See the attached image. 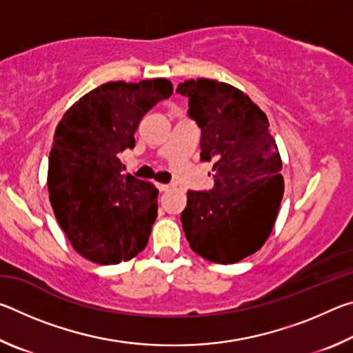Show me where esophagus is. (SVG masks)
I'll use <instances>...</instances> for the list:
<instances>
[{"label":"esophagus","mask_w":353,"mask_h":353,"mask_svg":"<svg viewBox=\"0 0 353 353\" xmlns=\"http://www.w3.org/2000/svg\"><path fill=\"white\" fill-rule=\"evenodd\" d=\"M157 188H159V191H168L171 188V185H168V183H157Z\"/></svg>","instance_id":"obj_1"}]
</instances>
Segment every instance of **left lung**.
<instances>
[{"mask_svg": "<svg viewBox=\"0 0 353 353\" xmlns=\"http://www.w3.org/2000/svg\"><path fill=\"white\" fill-rule=\"evenodd\" d=\"M188 117L201 129V160L214 185L188 190L181 214L190 248L221 265L255 254L272 232L283 196L282 160L265 112L248 94L213 79L185 81ZM210 176V172H208Z\"/></svg>", "mask_w": 353, "mask_h": 353, "instance_id": "obj_1", "label": "left lung"}]
</instances>
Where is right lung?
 <instances>
[{
    "mask_svg": "<svg viewBox=\"0 0 353 353\" xmlns=\"http://www.w3.org/2000/svg\"><path fill=\"white\" fill-rule=\"evenodd\" d=\"M171 94L168 79L107 82L83 94L57 124L48 165L50 201L87 260L117 265L146 248L159 190L123 174L118 155L135 146L145 113Z\"/></svg>",
    "mask_w": 353,
    "mask_h": 353,
    "instance_id": "1",
    "label": "right lung"
}]
</instances>
